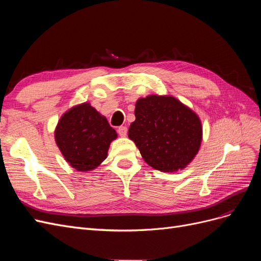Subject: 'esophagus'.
Here are the masks:
<instances>
[{"label":"esophagus","mask_w":261,"mask_h":261,"mask_svg":"<svg viewBox=\"0 0 261 261\" xmlns=\"http://www.w3.org/2000/svg\"><path fill=\"white\" fill-rule=\"evenodd\" d=\"M117 132L120 134L121 137H125L127 135V127H126V126H120V127L117 128Z\"/></svg>","instance_id":"esophagus-1"}]
</instances>
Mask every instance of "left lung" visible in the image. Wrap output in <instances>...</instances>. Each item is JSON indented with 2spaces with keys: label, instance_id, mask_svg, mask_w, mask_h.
<instances>
[{
  "label": "left lung",
  "instance_id": "1",
  "mask_svg": "<svg viewBox=\"0 0 261 261\" xmlns=\"http://www.w3.org/2000/svg\"><path fill=\"white\" fill-rule=\"evenodd\" d=\"M135 107L128 138L147 164L161 172L185 169L201 145L199 116L172 96L151 94L139 98Z\"/></svg>",
  "mask_w": 261,
  "mask_h": 261
}]
</instances>
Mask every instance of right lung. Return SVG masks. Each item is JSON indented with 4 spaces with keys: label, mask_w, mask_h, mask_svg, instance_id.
<instances>
[{
    "label": "right lung",
    "mask_w": 261,
    "mask_h": 261,
    "mask_svg": "<svg viewBox=\"0 0 261 261\" xmlns=\"http://www.w3.org/2000/svg\"><path fill=\"white\" fill-rule=\"evenodd\" d=\"M55 143L70 167L80 172L96 169L108 156L117 134L89 102L70 108L60 118Z\"/></svg>",
    "instance_id": "obj_1"
}]
</instances>
